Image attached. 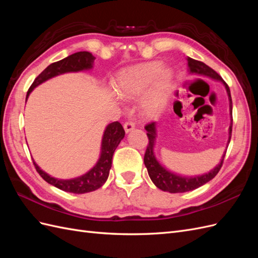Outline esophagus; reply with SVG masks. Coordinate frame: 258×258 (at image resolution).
<instances>
[{"label":"esophagus","instance_id":"34e87169","mask_svg":"<svg viewBox=\"0 0 258 258\" xmlns=\"http://www.w3.org/2000/svg\"><path fill=\"white\" fill-rule=\"evenodd\" d=\"M123 129H124V131H126V134H128V132H130V131H132V130L135 129V123H134V122H131V121L124 122V124H123Z\"/></svg>","mask_w":258,"mask_h":258}]
</instances>
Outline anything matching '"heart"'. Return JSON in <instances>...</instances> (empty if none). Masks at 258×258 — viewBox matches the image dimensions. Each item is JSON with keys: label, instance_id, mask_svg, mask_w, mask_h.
<instances>
[{"label": "heart", "instance_id": "b5f03b06", "mask_svg": "<svg viewBox=\"0 0 258 258\" xmlns=\"http://www.w3.org/2000/svg\"><path fill=\"white\" fill-rule=\"evenodd\" d=\"M151 84L143 105L148 113L155 114L166 106L174 87V73L163 68V62L150 61L126 69L116 79L114 88L120 98L131 99L142 95Z\"/></svg>", "mask_w": 258, "mask_h": 258}]
</instances>
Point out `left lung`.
<instances>
[{
	"label": "left lung",
	"mask_w": 258,
	"mask_h": 258,
	"mask_svg": "<svg viewBox=\"0 0 258 258\" xmlns=\"http://www.w3.org/2000/svg\"><path fill=\"white\" fill-rule=\"evenodd\" d=\"M186 59H187V66H188L189 74L206 76L211 80L221 82L225 86V89L227 91V96L229 100V114H230V126L228 129V142H227V146H228L230 142V138H231V131H232V101H231L230 90H229L228 85L223 81L222 77L218 75L213 69L208 67L206 63H204V62L195 60L189 57H187ZM145 130L147 131L148 145L144 155V165L147 169L148 175H150L152 182L156 185V187H158L159 189L163 191L172 192V194L190 191L211 181V179L218 173V171L221 170L224 158H225L226 151L224 152L222 159L220 162H218V165L214 169L209 171L208 173H204L201 175H195V176H185V175L171 172L170 170H168L166 167H163L161 165L155 156L154 147L156 143V138H157V124H156V122L148 123L147 126H145Z\"/></svg>",
	"instance_id": "1"
}]
</instances>
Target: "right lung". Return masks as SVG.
<instances>
[{
    "mask_svg": "<svg viewBox=\"0 0 258 258\" xmlns=\"http://www.w3.org/2000/svg\"><path fill=\"white\" fill-rule=\"evenodd\" d=\"M95 59L96 58L92 56V53L88 51H79L60 61L53 62V63L46 68L34 80L33 84L31 85V87L27 92L26 102L30 96V93L32 92L33 89L37 87L38 85L52 79L54 76H58L64 73L88 71V70H91L93 68V61H95ZM123 137L124 130L120 122L114 121L108 123L103 132L98 161L88 172H86L81 176L69 179L57 178L49 175L48 173H46L45 171H43L36 165V162L34 160L33 163L36 171L40 173V175L45 179V181L49 183L50 185L57 187V188L73 194L90 192L100 188V187L106 182L112 167L114 152L120 143L121 140L123 139Z\"/></svg>",
    "mask_w": 258,
    "mask_h": 258,
    "instance_id": "obj_1",
    "label": "right lung"
}]
</instances>
